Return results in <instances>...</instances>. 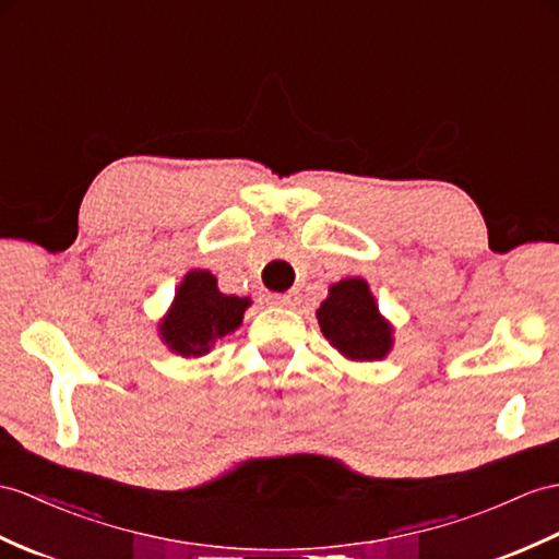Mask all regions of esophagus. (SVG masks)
I'll use <instances>...</instances> for the list:
<instances>
[{
    "mask_svg": "<svg viewBox=\"0 0 559 559\" xmlns=\"http://www.w3.org/2000/svg\"><path fill=\"white\" fill-rule=\"evenodd\" d=\"M267 301H270L272 306H280V308H294L298 298H296V294L289 292V294H270Z\"/></svg>",
    "mask_w": 559,
    "mask_h": 559,
    "instance_id": "obj_1",
    "label": "esophagus"
}]
</instances>
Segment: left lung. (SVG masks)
Here are the masks:
<instances>
[{"mask_svg":"<svg viewBox=\"0 0 559 559\" xmlns=\"http://www.w3.org/2000/svg\"><path fill=\"white\" fill-rule=\"evenodd\" d=\"M316 316L326 342L346 360H384L393 348V324L379 312L370 284L362 277L334 282Z\"/></svg>","mask_w":559,"mask_h":559,"instance_id":"left-lung-1","label":"left lung"}]
</instances>
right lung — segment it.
Returning <instances> with one entry per match:
<instances>
[{
    "mask_svg": "<svg viewBox=\"0 0 559 559\" xmlns=\"http://www.w3.org/2000/svg\"><path fill=\"white\" fill-rule=\"evenodd\" d=\"M249 306V296L223 294L211 270L194 267L177 284L168 312L158 320V336L175 356L203 358L239 330Z\"/></svg>",
    "mask_w": 559,
    "mask_h": 559,
    "instance_id": "obj_1",
    "label": "right lung"
}]
</instances>
